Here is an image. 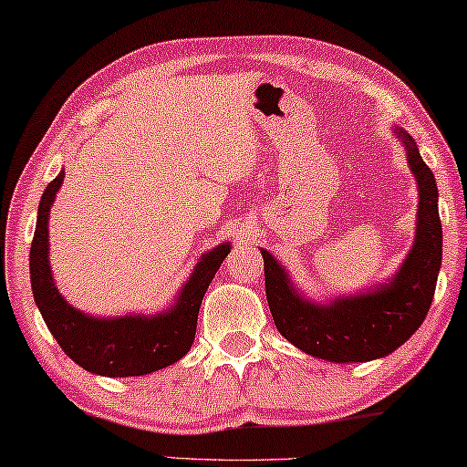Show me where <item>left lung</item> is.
I'll use <instances>...</instances> for the list:
<instances>
[{"label": "left lung", "mask_w": 467, "mask_h": 467, "mask_svg": "<svg viewBox=\"0 0 467 467\" xmlns=\"http://www.w3.org/2000/svg\"><path fill=\"white\" fill-rule=\"evenodd\" d=\"M392 134L407 150L420 203L413 245L386 283L315 302L302 294L273 254L260 249L266 300L278 333L302 352L329 363H367L392 354L420 329L436 291L442 262L436 178L423 163L413 136L399 125H394Z\"/></svg>", "instance_id": "left-lung-1"}]
</instances>
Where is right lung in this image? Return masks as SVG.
I'll return each instance as SVG.
<instances>
[{"label": "right lung", "mask_w": 467, "mask_h": 467, "mask_svg": "<svg viewBox=\"0 0 467 467\" xmlns=\"http://www.w3.org/2000/svg\"><path fill=\"white\" fill-rule=\"evenodd\" d=\"M60 170L41 194L29 255L31 289L47 329L73 363L102 378H136L178 363L191 350L201 302L231 243H220L194 264L173 302L155 315L94 317L65 300L50 266V210L60 191Z\"/></svg>", "instance_id": "obj_1"}]
</instances>
